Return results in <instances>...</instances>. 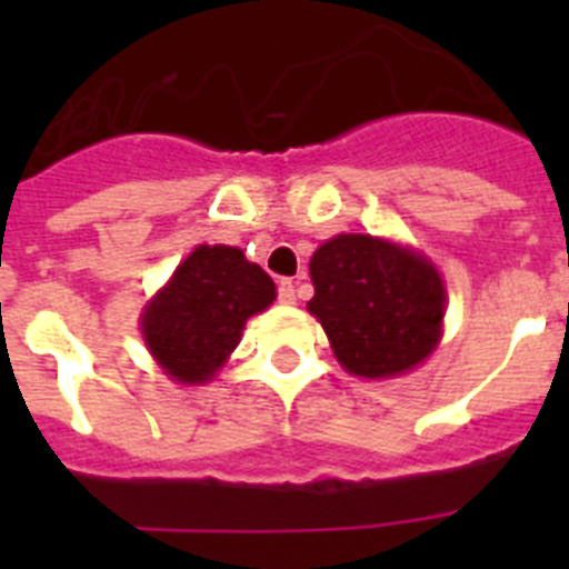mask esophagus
Instances as JSON below:
<instances>
[{"mask_svg":"<svg viewBox=\"0 0 569 569\" xmlns=\"http://www.w3.org/2000/svg\"><path fill=\"white\" fill-rule=\"evenodd\" d=\"M279 301L281 305H296V284L290 279L279 281Z\"/></svg>","mask_w":569,"mask_h":569,"instance_id":"34e87169","label":"esophagus"}]
</instances>
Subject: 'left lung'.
<instances>
[{"instance_id":"1","label":"left lung","mask_w":569,"mask_h":569,"mask_svg":"<svg viewBox=\"0 0 569 569\" xmlns=\"http://www.w3.org/2000/svg\"><path fill=\"white\" fill-rule=\"evenodd\" d=\"M313 299L345 370L365 379L405 373L433 353L445 319V284L430 261L373 236L345 233L310 259Z\"/></svg>"}]
</instances>
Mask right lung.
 <instances>
[{"label": "right lung", "mask_w": 569, "mask_h": 569, "mask_svg": "<svg viewBox=\"0 0 569 569\" xmlns=\"http://www.w3.org/2000/svg\"><path fill=\"white\" fill-rule=\"evenodd\" d=\"M273 299V279L241 250L202 244L144 310V341L168 376L196 385L210 379L239 345L248 316Z\"/></svg>", "instance_id": "add662e5"}]
</instances>
